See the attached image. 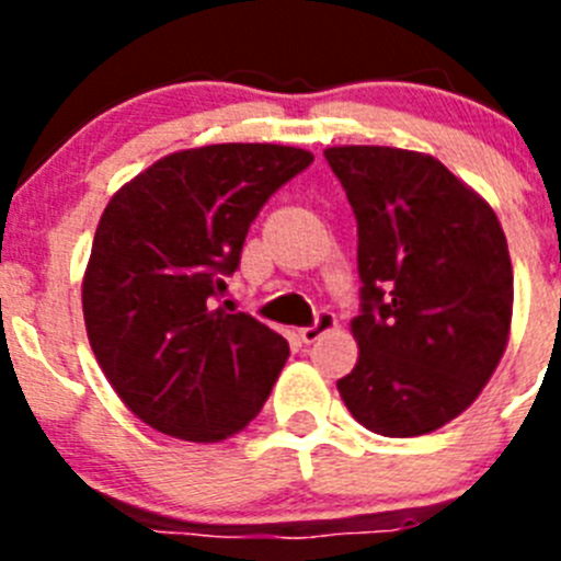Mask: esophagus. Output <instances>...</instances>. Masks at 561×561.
I'll list each match as a JSON object with an SVG mask.
<instances>
[{
    "instance_id": "obj_1",
    "label": "esophagus",
    "mask_w": 561,
    "mask_h": 561,
    "mask_svg": "<svg viewBox=\"0 0 561 561\" xmlns=\"http://www.w3.org/2000/svg\"><path fill=\"white\" fill-rule=\"evenodd\" d=\"M336 325V317L331 314V311H320V314H317V320L311 325H306V329H300V340L304 342H317L320 340V336L323 334H329L331 329H334Z\"/></svg>"
}]
</instances>
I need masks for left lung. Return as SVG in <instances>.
I'll use <instances>...</instances> for the list:
<instances>
[{
  "label": "left lung",
  "instance_id": "left-lung-1",
  "mask_svg": "<svg viewBox=\"0 0 561 561\" xmlns=\"http://www.w3.org/2000/svg\"><path fill=\"white\" fill-rule=\"evenodd\" d=\"M356 216L359 359L336 381L362 427L410 438L444 427L492 379L514 275L497 216L435 157L325 148Z\"/></svg>",
  "mask_w": 561,
  "mask_h": 561
}]
</instances>
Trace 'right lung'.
Instances as JSON below:
<instances>
[{"instance_id":"add662e5","label":"right lung","mask_w":561,"mask_h":561,"mask_svg":"<svg viewBox=\"0 0 561 561\" xmlns=\"http://www.w3.org/2000/svg\"><path fill=\"white\" fill-rule=\"evenodd\" d=\"M314 162L270 142L162 157L114 193L98 225L83 320L112 388L148 427L225 440L261 413L289 342L216 306L272 193Z\"/></svg>"}]
</instances>
